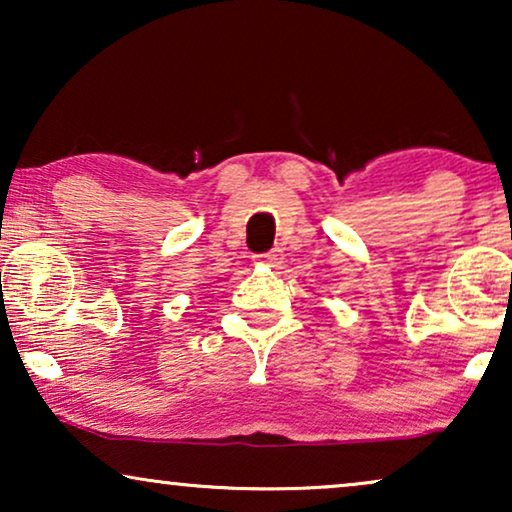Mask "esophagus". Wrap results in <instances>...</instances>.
I'll return each instance as SVG.
<instances>
[{"mask_svg": "<svg viewBox=\"0 0 512 512\" xmlns=\"http://www.w3.org/2000/svg\"><path fill=\"white\" fill-rule=\"evenodd\" d=\"M258 263H265V265H275V263H279V258H282V254H279V249H272V251H268V254H258V256H254Z\"/></svg>", "mask_w": 512, "mask_h": 512, "instance_id": "esophagus-1", "label": "esophagus"}]
</instances>
